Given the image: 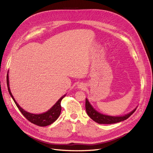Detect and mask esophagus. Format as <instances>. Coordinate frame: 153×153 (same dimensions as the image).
<instances>
[{
  "label": "esophagus",
  "instance_id": "esophagus-1",
  "mask_svg": "<svg viewBox=\"0 0 153 153\" xmlns=\"http://www.w3.org/2000/svg\"><path fill=\"white\" fill-rule=\"evenodd\" d=\"M78 88H79V89H82V90H83L85 88V85L83 84V83H79L78 84Z\"/></svg>",
  "mask_w": 153,
  "mask_h": 153
}]
</instances>
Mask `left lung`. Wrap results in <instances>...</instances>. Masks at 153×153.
I'll use <instances>...</instances> for the list:
<instances>
[{"label":"left lung","instance_id":"obj_1","mask_svg":"<svg viewBox=\"0 0 153 153\" xmlns=\"http://www.w3.org/2000/svg\"><path fill=\"white\" fill-rule=\"evenodd\" d=\"M85 108L87 114L94 121L99 124H113V123H119L126 120L128 119L129 116L133 114V113L136 111V108L133 110L131 112L129 113L122 116H112L103 114L97 110H94L91 105L88 99L86 98V103H85Z\"/></svg>","mask_w":153,"mask_h":153}]
</instances>
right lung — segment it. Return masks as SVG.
Segmentation results:
<instances>
[{
  "instance_id": "1",
  "label": "right lung",
  "mask_w": 153,
  "mask_h": 153,
  "mask_svg": "<svg viewBox=\"0 0 153 153\" xmlns=\"http://www.w3.org/2000/svg\"><path fill=\"white\" fill-rule=\"evenodd\" d=\"M7 88H8L9 93L10 94V96L12 98L13 100L14 101V102H15L16 106L19 108V111L25 116V118H26L27 120L33 123V124L39 126H46L52 124V123L55 122L58 119V118L59 117L61 113V110H62L61 101L62 99L66 96V94H65V95L61 97L59 100V101H58L47 112L42 113V114H32L30 113L27 112L26 111L23 110V109L18 105L15 99H14V98L13 97L9 88V81L8 74L7 75Z\"/></svg>"
}]
</instances>
